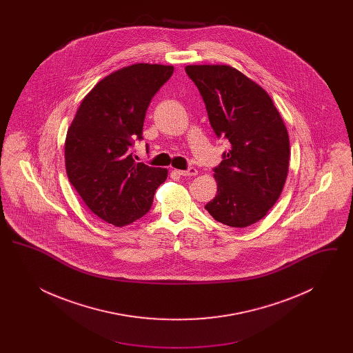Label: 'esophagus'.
Segmentation results:
<instances>
[{
    "mask_svg": "<svg viewBox=\"0 0 353 353\" xmlns=\"http://www.w3.org/2000/svg\"><path fill=\"white\" fill-rule=\"evenodd\" d=\"M177 172L181 176H196L199 173V170L194 168V167H189L186 170H177Z\"/></svg>",
    "mask_w": 353,
    "mask_h": 353,
    "instance_id": "34e87169",
    "label": "esophagus"
}]
</instances>
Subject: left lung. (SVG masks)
I'll return each mask as SVG.
<instances>
[{"instance_id":"left-lung-1","label":"left lung","mask_w":353,"mask_h":353,"mask_svg":"<svg viewBox=\"0 0 353 353\" xmlns=\"http://www.w3.org/2000/svg\"><path fill=\"white\" fill-rule=\"evenodd\" d=\"M205 101L210 125L230 143L214 170L217 196L205 205L216 221L246 228L263 219L279 199L290 163L285 123L269 94L223 65L186 66Z\"/></svg>"}]
</instances>
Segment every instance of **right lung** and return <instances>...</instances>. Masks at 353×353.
<instances>
[{
  "label": "right lung",
  "instance_id": "1",
  "mask_svg": "<svg viewBox=\"0 0 353 353\" xmlns=\"http://www.w3.org/2000/svg\"><path fill=\"white\" fill-rule=\"evenodd\" d=\"M172 74L173 66L150 63L110 74L87 94L68 128V180L94 214L115 226L147 214L168 176L167 169L136 163L130 150L143 140L148 105Z\"/></svg>",
  "mask_w": 353,
  "mask_h": 353
}]
</instances>
